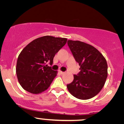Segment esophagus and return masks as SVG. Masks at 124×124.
<instances>
[{
  "label": "esophagus",
  "instance_id": "esophagus-1",
  "mask_svg": "<svg viewBox=\"0 0 124 124\" xmlns=\"http://www.w3.org/2000/svg\"><path fill=\"white\" fill-rule=\"evenodd\" d=\"M59 73L61 74H64V72L62 71H59Z\"/></svg>",
  "mask_w": 124,
  "mask_h": 124
}]
</instances>
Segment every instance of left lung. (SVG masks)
<instances>
[{
    "instance_id": "obj_1",
    "label": "left lung",
    "mask_w": 124,
    "mask_h": 124,
    "mask_svg": "<svg viewBox=\"0 0 124 124\" xmlns=\"http://www.w3.org/2000/svg\"><path fill=\"white\" fill-rule=\"evenodd\" d=\"M67 45L80 66V71L74 75L73 82L67 85V89L78 99L93 98L101 90L107 78L106 59L97 48L89 44L69 40Z\"/></svg>"
}]
</instances>
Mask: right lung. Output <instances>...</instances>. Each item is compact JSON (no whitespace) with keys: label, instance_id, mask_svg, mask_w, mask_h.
<instances>
[{"label":"right lung","instance_id":"add662e5","mask_svg":"<svg viewBox=\"0 0 124 124\" xmlns=\"http://www.w3.org/2000/svg\"><path fill=\"white\" fill-rule=\"evenodd\" d=\"M64 38L44 36L32 40L19 55L16 73L21 86L30 93L39 94L47 90L57 76L51 69L53 58L67 42Z\"/></svg>","mask_w":124,"mask_h":124}]
</instances>
